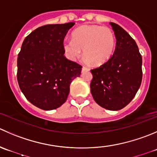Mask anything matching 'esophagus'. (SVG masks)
Segmentation results:
<instances>
[{
    "mask_svg": "<svg viewBox=\"0 0 157 157\" xmlns=\"http://www.w3.org/2000/svg\"><path fill=\"white\" fill-rule=\"evenodd\" d=\"M89 71V69H88L87 67H82V72H85V71Z\"/></svg>",
    "mask_w": 157,
    "mask_h": 157,
    "instance_id": "esophagus-1",
    "label": "esophagus"
}]
</instances>
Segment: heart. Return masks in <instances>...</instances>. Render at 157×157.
<instances>
[{
	"mask_svg": "<svg viewBox=\"0 0 157 157\" xmlns=\"http://www.w3.org/2000/svg\"><path fill=\"white\" fill-rule=\"evenodd\" d=\"M116 44L115 35L108 27L84 25L73 32L72 40L63 42V48L67 57L72 60L79 58L83 50L86 62L100 66L113 55Z\"/></svg>",
	"mask_w": 157,
	"mask_h": 157,
	"instance_id": "1",
	"label": "heart"
}]
</instances>
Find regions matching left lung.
<instances>
[{"label": "left lung", "instance_id": "obj_1", "mask_svg": "<svg viewBox=\"0 0 157 157\" xmlns=\"http://www.w3.org/2000/svg\"><path fill=\"white\" fill-rule=\"evenodd\" d=\"M117 44L113 55L91 70L90 91L102 107L119 110L133 99L142 82V56L136 43L121 26L110 22Z\"/></svg>", "mask_w": 157, "mask_h": 157}]
</instances>
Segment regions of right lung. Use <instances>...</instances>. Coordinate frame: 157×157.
I'll return each instance as SVG.
<instances>
[{
	"label": "right lung",
	"mask_w": 157,
	"mask_h": 157,
	"mask_svg": "<svg viewBox=\"0 0 157 157\" xmlns=\"http://www.w3.org/2000/svg\"><path fill=\"white\" fill-rule=\"evenodd\" d=\"M74 22L48 24L26 36L17 57V81L28 101L51 110L65 103L82 67L64 57L63 42Z\"/></svg>",
	"instance_id": "1"
}]
</instances>
